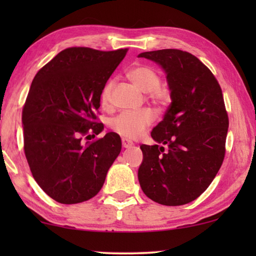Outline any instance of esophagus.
Here are the masks:
<instances>
[{"label":"esophagus","instance_id":"esophagus-1","mask_svg":"<svg viewBox=\"0 0 256 256\" xmlns=\"http://www.w3.org/2000/svg\"><path fill=\"white\" fill-rule=\"evenodd\" d=\"M132 144H134V143H132V141H129V140H127V138H122V146H124V148H130V146H132Z\"/></svg>","mask_w":256,"mask_h":256}]
</instances>
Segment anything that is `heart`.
I'll return each instance as SVG.
<instances>
[{
    "instance_id": "b5f03b06",
    "label": "heart",
    "mask_w": 256,
    "mask_h": 256,
    "mask_svg": "<svg viewBox=\"0 0 256 256\" xmlns=\"http://www.w3.org/2000/svg\"><path fill=\"white\" fill-rule=\"evenodd\" d=\"M128 78L143 92L148 93L149 99L157 106H166L171 101V90L166 84H160V76L155 68L149 65H138L127 73ZM114 80L110 79L104 86L100 94L101 106H110L112 90ZM155 120L150 110H126L112 120V129L126 138H138Z\"/></svg>"
}]
</instances>
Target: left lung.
<instances>
[{"label": "left lung", "instance_id": "1", "mask_svg": "<svg viewBox=\"0 0 256 256\" xmlns=\"http://www.w3.org/2000/svg\"><path fill=\"white\" fill-rule=\"evenodd\" d=\"M166 73L172 102L152 129L158 144H142V191L152 200L180 206L197 199L225 158L228 115L218 80L196 56L177 48L143 52Z\"/></svg>", "mask_w": 256, "mask_h": 256}]
</instances>
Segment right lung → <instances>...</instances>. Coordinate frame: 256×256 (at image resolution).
<instances>
[{
    "label": "right lung",
    "mask_w": 256,
    "mask_h": 256,
    "mask_svg": "<svg viewBox=\"0 0 256 256\" xmlns=\"http://www.w3.org/2000/svg\"><path fill=\"white\" fill-rule=\"evenodd\" d=\"M127 51L65 48L32 80L22 110L24 154L37 184L60 204L93 198L121 152L115 132L82 140L102 132L101 90Z\"/></svg>",
    "instance_id": "1"
}]
</instances>
